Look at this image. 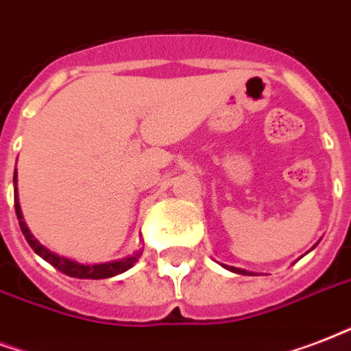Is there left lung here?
Instances as JSON below:
<instances>
[{"label":"left lung","mask_w":351,"mask_h":351,"mask_svg":"<svg viewBox=\"0 0 351 351\" xmlns=\"http://www.w3.org/2000/svg\"><path fill=\"white\" fill-rule=\"evenodd\" d=\"M225 267H227V265H225ZM227 269H230L232 273H238V274H252L249 273V271H245V269H238V267H227Z\"/></svg>","instance_id":"8db88e82"}]
</instances>
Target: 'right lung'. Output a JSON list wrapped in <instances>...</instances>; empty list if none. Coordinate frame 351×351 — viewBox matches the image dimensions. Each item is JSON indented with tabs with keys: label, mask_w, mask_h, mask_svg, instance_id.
I'll return each mask as SVG.
<instances>
[{
	"label": "right lung",
	"mask_w": 351,
	"mask_h": 351,
	"mask_svg": "<svg viewBox=\"0 0 351 351\" xmlns=\"http://www.w3.org/2000/svg\"><path fill=\"white\" fill-rule=\"evenodd\" d=\"M16 181H18V176L14 172V208H16V216H18V221H20V229L25 236L27 243L34 249L38 256H42L45 262H49L53 267H56L60 273L67 274V276H73V278H91V280H100V278H111L115 274H121L124 271H128L130 267H133L135 263L138 262V258L143 254V249H138L133 254L126 258H121V260H115V262H106V263H78L75 260H69V258L58 256L54 254L49 249L40 243V241L31 234V230L23 221V214H21L20 208V201H18V186H16Z\"/></svg>",
	"instance_id": "right-lung-1"
}]
</instances>
